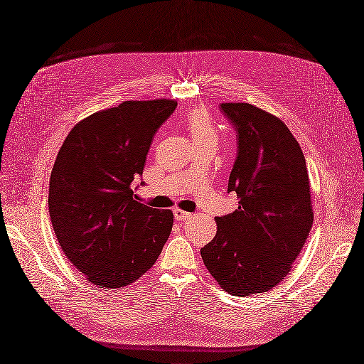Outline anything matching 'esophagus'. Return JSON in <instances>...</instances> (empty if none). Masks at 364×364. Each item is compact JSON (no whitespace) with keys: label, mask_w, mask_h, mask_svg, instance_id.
<instances>
[{"label":"esophagus","mask_w":364,"mask_h":364,"mask_svg":"<svg viewBox=\"0 0 364 364\" xmlns=\"http://www.w3.org/2000/svg\"><path fill=\"white\" fill-rule=\"evenodd\" d=\"M173 215H175V219H176V220H186V219H189V218L193 216L191 213L183 212V210H181V209H175V210H173Z\"/></svg>","instance_id":"34e87169"}]
</instances>
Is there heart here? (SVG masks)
Segmentation results:
<instances>
[{
    "label": "heart",
    "instance_id": "1",
    "mask_svg": "<svg viewBox=\"0 0 364 364\" xmlns=\"http://www.w3.org/2000/svg\"><path fill=\"white\" fill-rule=\"evenodd\" d=\"M186 129L197 146H218L219 134L210 121L209 115L203 109H193L186 117Z\"/></svg>",
    "mask_w": 364,
    "mask_h": 364
}]
</instances>
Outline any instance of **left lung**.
Segmentation results:
<instances>
[{
	"instance_id": "obj_1",
	"label": "left lung",
	"mask_w": 364,
	"mask_h": 364,
	"mask_svg": "<svg viewBox=\"0 0 364 364\" xmlns=\"http://www.w3.org/2000/svg\"><path fill=\"white\" fill-rule=\"evenodd\" d=\"M237 136L228 181L238 209L218 216V231L201 249L205 268L234 296L279 284L313 225L305 157L280 118L250 103H220Z\"/></svg>"
}]
</instances>
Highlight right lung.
<instances>
[{"label": "right lung", "mask_w": 364, "mask_h": 364, "mask_svg": "<svg viewBox=\"0 0 364 364\" xmlns=\"http://www.w3.org/2000/svg\"><path fill=\"white\" fill-rule=\"evenodd\" d=\"M176 107L167 99L127 100L99 111L69 132L58 154L51 225L65 256L96 286L119 289L139 279L171 232L173 213L136 201L134 182Z\"/></svg>", "instance_id": "add662e5"}]
</instances>
